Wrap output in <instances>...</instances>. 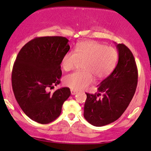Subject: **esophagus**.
Returning <instances> with one entry per match:
<instances>
[{
    "label": "esophagus",
    "instance_id": "esophagus-1",
    "mask_svg": "<svg viewBox=\"0 0 151 151\" xmlns=\"http://www.w3.org/2000/svg\"><path fill=\"white\" fill-rule=\"evenodd\" d=\"M71 95H75V94H77V92H76V90H71Z\"/></svg>",
    "mask_w": 151,
    "mask_h": 151
}]
</instances>
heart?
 <instances>
[{"instance_id": "1", "label": "heart", "mask_w": 151, "mask_h": 151, "mask_svg": "<svg viewBox=\"0 0 151 151\" xmlns=\"http://www.w3.org/2000/svg\"><path fill=\"white\" fill-rule=\"evenodd\" d=\"M119 52L112 46L94 40L82 42L73 51L66 52L61 59V67L65 71L73 69L79 61H83L82 71L66 76L63 82L74 90H80L91 84L93 76L97 80L105 78L115 69Z\"/></svg>"}]
</instances>
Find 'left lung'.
I'll return each mask as SVG.
<instances>
[{"label":"left lung","mask_w":151,"mask_h":151,"mask_svg":"<svg viewBox=\"0 0 151 151\" xmlns=\"http://www.w3.org/2000/svg\"><path fill=\"white\" fill-rule=\"evenodd\" d=\"M119 60L112 73L98 88V93H86L83 117L94 126H103L119 119L130 103L138 83L134 55L124 44H118Z\"/></svg>","instance_id":"obj_1"}]
</instances>
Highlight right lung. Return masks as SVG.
Wrapping results in <instances>:
<instances>
[{"instance_id": "obj_1", "label": "right lung", "mask_w": 151, "mask_h": 151, "mask_svg": "<svg viewBox=\"0 0 151 151\" xmlns=\"http://www.w3.org/2000/svg\"><path fill=\"white\" fill-rule=\"evenodd\" d=\"M68 42L63 36L37 37L23 46L14 63L11 82L16 101L27 117L41 124L56 119L71 94L68 87L48 92L61 82Z\"/></svg>"}]
</instances>
